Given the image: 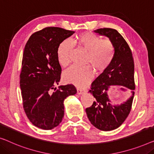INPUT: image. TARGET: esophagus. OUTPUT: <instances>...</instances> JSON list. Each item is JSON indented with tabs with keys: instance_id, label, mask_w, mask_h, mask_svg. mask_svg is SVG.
<instances>
[{
	"instance_id": "1",
	"label": "esophagus",
	"mask_w": 154,
	"mask_h": 154,
	"mask_svg": "<svg viewBox=\"0 0 154 154\" xmlns=\"http://www.w3.org/2000/svg\"><path fill=\"white\" fill-rule=\"evenodd\" d=\"M84 92V91L82 90V89H80V88H77V93L78 94H82V93Z\"/></svg>"
}]
</instances>
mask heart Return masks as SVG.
I'll list each match as a JSON object with an SVG mask.
<instances>
[{
    "instance_id": "obj_1",
    "label": "heart",
    "mask_w": 154,
    "mask_h": 154,
    "mask_svg": "<svg viewBox=\"0 0 154 154\" xmlns=\"http://www.w3.org/2000/svg\"><path fill=\"white\" fill-rule=\"evenodd\" d=\"M78 48L87 52L85 64L92 66L96 73L104 72L110 66L115 55V46L109 39H100L91 32L78 35L73 40ZM73 45L70 40L66 39L60 43L57 48V59L60 64L66 67L71 62V55ZM93 77V71L89 65L72 66L63 74V79L67 83L77 87H85Z\"/></svg>"
}]
</instances>
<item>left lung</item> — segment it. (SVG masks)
<instances>
[{"mask_svg":"<svg viewBox=\"0 0 154 154\" xmlns=\"http://www.w3.org/2000/svg\"><path fill=\"white\" fill-rule=\"evenodd\" d=\"M95 32L108 37L115 46V55L110 66L101 73L91 85L90 92L95 98L90 108L85 109L91 124L99 130L112 131L124 123L131 112L135 88L134 60L131 50L124 37L112 28H99ZM113 85L130 90L132 96L126 102L113 106L107 91Z\"/></svg>","mask_w":154,"mask_h":154,"instance_id":"obj_1","label":"left lung"}]
</instances>
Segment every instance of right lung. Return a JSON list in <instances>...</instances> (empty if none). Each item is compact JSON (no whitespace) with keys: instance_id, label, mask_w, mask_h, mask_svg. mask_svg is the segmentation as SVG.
<instances>
[{"instance_id":"1","label":"right lung","mask_w":154,"mask_h":154,"mask_svg":"<svg viewBox=\"0 0 154 154\" xmlns=\"http://www.w3.org/2000/svg\"><path fill=\"white\" fill-rule=\"evenodd\" d=\"M73 33L58 27L45 28L33 33L24 48L20 73L23 110L31 123L44 130L60 124L64 99L77 92L72 84L55 88L62 73L57 48Z\"/></svg>"}]
</instances>
